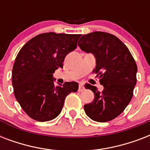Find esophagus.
<instances>
[{
  "label": "esophagus",
  "instance_id": "obj_1",
  "mask_svg": "<svg viewBox=\"0 0 150 150\" xmlns=\"http://www.w3.org/2000/svg\"><path fill=\"white\" fill-rule=\"evenodd\" d=\"M84 90V85L82 83H80L79 86V92H82Z\"/></svg>",
  "mask_w": 150,
  "mask_h": 150
}]
</instances>
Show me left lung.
<instances>
[{"label":"left lung","mask_w":150,"mask_h":150,"mask_svg":"<svg viewBox=\"0 0 150 150\" xmlns=\"http://www.w3.org/2000/svg\"><path fill=\"white\" fill-rule=\"evenodd\" d=\"M78 45L96 58L93 73L103 86L102 93L87 84L94 93V100L84 105L89 118L98 122L111 121L124 111L133 96L136 84L137 65L128 47L117 36L103 32L83 35Z\"/></svg>","instance_id":"obj_1"}]
</instances>
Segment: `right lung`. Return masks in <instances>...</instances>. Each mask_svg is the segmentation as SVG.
<instances>
[{
  "mask_svg": "<svg viewBox=\"0 0 150 150\" xmlns=\"http://www.w3.org/2000/svg\"><path fill=\"white\" fill-rule=\"evenodd\" d=\"M79 34L46 33L29 40L18 52L12 68L14 94L23 110L36 121L58 116L66 96L77 92L76 82L55 86L53 74L63 68L66 55L77 47Z\"/></svg>",
  "mask_w": 150,
  "mask_h": 150,
  "instance_id": "obj_1",
  "label": "right lung"
}]
</instances>
